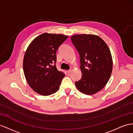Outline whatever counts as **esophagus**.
<instances>
[{
	"label": "esophagus",
	"mask_w": 133,
	"mask_h": 133,
	"mask_svg": "<svg viewBox=\"0 0 133 133\" xmlns=\"http://www.w3.org/2000/svg\"><path fill=\"white\" fill-rule=\"evenodd\" d=\"M72 71V70H67V74H70L71 72Z\"/></svg>",
	"instance_id": "1"
}]
</instances>
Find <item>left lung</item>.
<instances>
[{
	"mask_svg": "<svg viewBox=\"0 0 133 133\" xmlns=\"http://www.w3.org/2000/svg\"><path fill=\"white\" fill-rule=\"evenodd\" d=\"M71 38L80 56L82 72L75 85L85 94H96L105 86L111 75L113 61L110 50L98 35L76 34Z\"/></svg>",
	"mask_w": 133,
	"mask_h": 133,
	"instance_id": "8db88e82",
	"label": "left lung"
}]
</instances>
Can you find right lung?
Segmentation results:
<instances>
[{
    "label": "right lung",
    "mask_w": 133,
    "mask_h": 133,
    "mask_svg": "<svg viewBox=\"0 0 133 133\" xmlns=\"http://www.w3.org/2000/svg\"><path fill=\"white\" fill-rule=\"evenodd\" d=\"M68 36L45 32L35 37L29 44L23 61L27 82L32 90L47 96L59 90L65 76L57 69L56 52Z\"/></svg>",
    "instance_id": "add662e5"
}]
</instances>
